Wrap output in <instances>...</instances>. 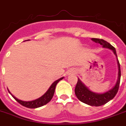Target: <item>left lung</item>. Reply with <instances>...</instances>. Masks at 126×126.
Masks as SVG:
<instances>
[{"instance_id":"left-lung-1","label":"left lung","mask_w":126,"mask_h":126,"mask_svg":"<svg viewBox=\"0 0 126 126\" xmlns=\"http://www.w3.org/2000/svg\"><path fill=\"white\" fill-rule=\"evenodd\" d=\"M91 40L96 43H98L100 45H102L103 48H107L109 49L112 50V51L116 56L117 59L115 48L111 44H109V42L104 40L103 39L92 38ZM117 65H118V70H119L118 71V78H117L116 84L115 85V86L112 89L109 90L106 93H101V94L94 93L89 90L78 78L76 86L75 88V94L76 95L77 98L82 103L87 104L88 105L95 106V107L103 105L107 103H108L109 101L112 100L115 96V95L118 92L119 84H120L121 69H120V65H119L118 59H117Z\"/></svg>"}]
</instances>
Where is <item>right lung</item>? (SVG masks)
Here are the masks:
<instances>
[{"mask_svg":"<svg viewBox=\"0 0 126 126\" xmlns=\"http://www.w3.org/2000/svg\"><path fill=\"white\" fill-rule=\"evenodd\" d=\"M62 79H63V78H61L60 79L56 80L55 82L52 83V85L48 88V90H47V93H45L44 94L42 95L41 97L38 98H37L36 100H32V101H23V100H19V99H18L16 97H15L13 95L11 94V93H10L9 90V93L12 95L13 97L14 98L15 100H17L19 104H21V105H23L24 107H28V108L30 109L38 108V107H42V106L45 105L46 104L49 103L50 100L52 99L53 95H54L56 86L58 82H59L60 80H61Z\"/></svg>","mask_w":126,"mask_h":126,"instance_id":"1","label":"right lung"}]
</instances>
